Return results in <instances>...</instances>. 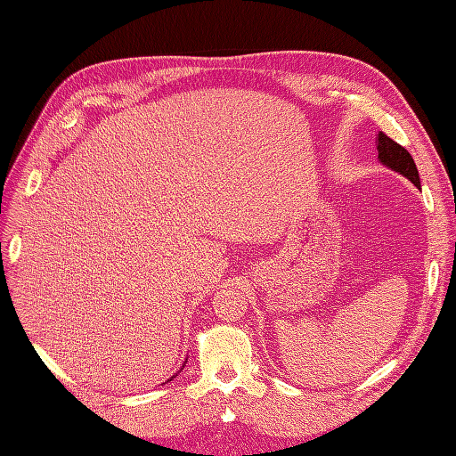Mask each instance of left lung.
Here are the masks:
<instances>
[{"label": "left lung", "instance_id": "1", "mask_svg": "<svg viewBox=\"0 0 456 456\" xmlns=\"http://www.w3.org/2000/svg\"><path fill=\"white\" fill-rule=\"evenodd\" d=\"M377 141H379L377 150H379L380 163L386 165V167L394 169L395 173L403 175L417 188H420V178H419L417 165H415V161H412L409 151L403 146H399L395 141H392L390 136L384 134L382 131L379 133Z\"/></svg>", "mask_w": 456, "mask_h": 456}]
</instances>
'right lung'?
I'll return each instance as SVG.
<instances>
[{"instance_id":"right-lung-1","label":"right lung","mask_w":456,"mask_h":456,"mask_svg":"<svg viewBox=\"0 0 456 456\" xmlns=\"http://www.w3.org/2000/svg\"><path fill=\"white\" fill-rule=\"evenodd\" d=\"M171 379H173V377H171Z\"/></svg>"}]
</instances>
